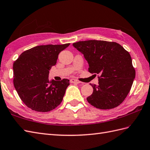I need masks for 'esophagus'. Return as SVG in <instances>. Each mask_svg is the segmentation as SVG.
Segmentation results:
<instances>
[{"mask_svg": "<svg viewBox=\"0 0 150 150\" xmlns=\"http://www.w3.org/2000/svg\"><path fill=\"white\" fill-rule=\"evenodd\" d=\"M70 82L71 83H80L79 80H76V79H70Z\"/></svg>", "mask_w": 150, "mask_h": 150, "instance_id": "1", "label": "esophagus"}]
</instances>
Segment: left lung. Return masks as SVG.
I'll list each match as a JSON object with an SVG mask.
<instances>
[{"label": "left lung", "mask_w": 150, "mask_h": 150, "mask_svg": "<svg viewBox=\"0 0 150 150\" xmlns=\"http://www.w3.org/2000/svg\"><path fill=\"white\" fill-rule=\"evenodd\" d=\"M73 46L82 52L89 64V71L98 76L99 85H92L93 93L87 98L91 105L109 110L120 105L131 89L136 76L128 51L115 42L90 40Z\"/></svg>", "instance_id": "left-lung-1"}]
</instances>
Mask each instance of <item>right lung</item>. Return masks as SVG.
I'll list each match as a JSON object with an SVG mask.
<instances>
[{"label": "right lung", "mask_w": 150, "mask_h": 150, "mask_svg": "<svg viewBox=\"0 0 150 150\" xmlns=\"http://www.w3.org/2000/svg\"><path fill=\"white\" fill-rule=\"evenodd\" d=\"M70 44L38 45L24 51L13 63V83L26 106L36 112H48L62 102L70 80H49V70L61 51Z\"/></svg>", "instance_id": "1"}]
</instances>
